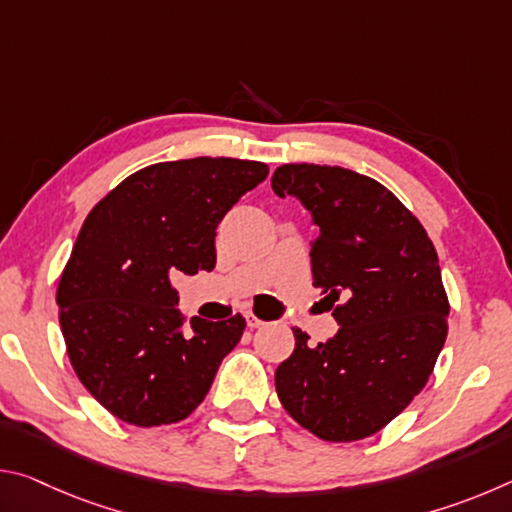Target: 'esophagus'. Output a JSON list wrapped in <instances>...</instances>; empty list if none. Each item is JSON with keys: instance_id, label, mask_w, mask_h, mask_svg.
Wrapping results in <instances>:
<instances>
[{"instance_id": "34e87169", "label": "esophagus", "mask_w": 512, "mask_h": 512, "mask_svg": "<svg viewBox=\"0 0 512 512\" xmlns=\"http://www.w3.org/2000/svg\"><path fill=\"white\" fill-rule=\"evenodd\" d=\"M246 323H248V327H262L264 325V320H259L253 311H246Z\"/></svg>"}]
</instances>
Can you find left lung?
<instances>
[{"label": "left lung", "mask_w": 512, "mask_h": 512, "mask_svg": "<svg viewBox=\"0 0 512 512\" xmlns=\"http://www.w3.org/2000/svg\"><path fill=\"white\" fill-rule=\"evenodd\" d=\"M277 196L311 212L314 287L332 300L339 332L296 348L275 370V391L300 427L327 443L384 429L418 395L447 339L449 300L438 255L415 214L377 180L327 164H282Z\"/></svg>", "instance_id": "8db88e82"}]
</instances>
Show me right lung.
Returning <instances> with one entry per match:
<instances>
[{"label": "right lung", "instance_id": "add662e5", "mask_svg": "<svg viewBox=\"0 0 512 512\" xmlns=\"http://www.w3.org/2000/svg\"><path fill=\"white\" fill-rule=\"evenodd\" d=\"M266 176L255 160L158 162L121 180L83 221L58 282V320L76 377L121 422L185 420L241 341V314L183 327L171 280L212 271L216 225Z\"/></svg>", "mask_w": 512, "mask_h": 512}]
</instances>
